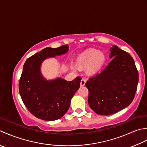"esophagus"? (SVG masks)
<instances>
[{
  "instance_id": "esophagus-1",
  "label": "esophagus",
  "mask_w": 147,
  "mask_h": 147,
  "mask_svg": "<svg viewBox=\"0 0 147 147\" xmlns=\"http://www.w3.org/2000/svg\"><path fill=\"white\" fill-rule=\"evenodd\" d=\"M86 82V80L85 79H82L80 81V86H84L85 85V84Z\"/></svg>"
}]
</instances>
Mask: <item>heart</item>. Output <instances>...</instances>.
Segmentation results:
<instances>
[{
    "mask_svg": "<svg viewBox=\"0 0 147 147\" xmlns=\"http://www.w3.org/2000/svg\"><path fill=\"white\" fill-rule=\"evenodd\" d=\"M106 60L104 54L96 49H89L79 56L77 64L80 67H84L88 64V70L89 74H94L100 69Z\"/></svg>",
    "mask_w": 147,
    "mask_h": 147,
    "instance_id": "obj_1",
    "label": "heart"
}]
</instances>
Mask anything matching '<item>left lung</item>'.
<instances>
[{
	"mask_svg": "<svg viewBox=\"0 0 147 147\" xmlns=\"http://www.w3.org/2000/svg\"><path fill=\"white\" fill-rule=\"evenodd\" d=\"M112 60L86 83L88 103L99 115L113 114L128 107L135 95L138 72L129 54L113 45L110 49Z\"/></svg>",
	"mask_w": 147,
	"mask_h": 147,
	"instance_id": "1",
	"label": "left lung"
}]
</instances>
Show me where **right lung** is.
<instances>
[{
    "instance_id": "add662e5",
    "label": "right lung",
    "mask_w": 147,
    "mask_h": 147,
    "mask_svg": "<svg viewBox=\"0 0 147 147\" xmlns=\"http://www.w3.org/2000/svg\"><path fill=\"white\" fill-rule=\"evenodd\" d=\"M69 46L46 47L26 59L19 82V91L29 112L38 119L50 121L61 118L68 111L71 99L80 87L82 78L72 81L62 78L47 80L41 74L42 62L49 58L65 55Z\"/></svg>"
}]
</instances>
